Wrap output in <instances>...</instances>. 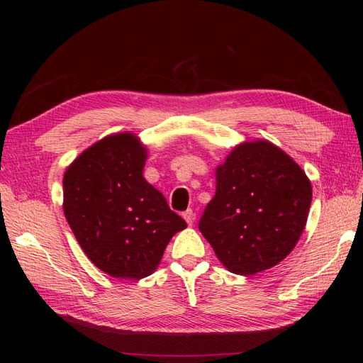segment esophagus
Here are the masks:
<instances>
[{
  "label": "esophagus",
  "instance_id": "esophagus-1",
  "mask_svg": "<svg viewBox=\"0 0 363 363\" xmlns=\"http://www.w3.org/2000/svg\"><path fill=\"white\" fill-rule=\"evenodd\" d=\"M183 218H184L186 223H188L189 225H192L194 221H195V213H194L192 208H188V211L183 212Z\"/></svg>",
  "mask_w": 363,
  "mask_h": 363
}]
</instances>
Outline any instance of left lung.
I'll return each mask as SVG.
<instances>
[{"label":"left lung","mask_w":363,"mask_h":363,"mask_svg":"<svg viewBox=\"0 0 363 363\" xmlns=\"http://www.w3.org/2000/svg\"><path fill=\"white\" fill-rule=\"evenodd\" d=\"M311 203V182L286 152L268 140L245 142L218 167L199 227L230 272L252 276L294 250Z\"/></svg>","instance_id":"left-lung-1"}]
</instances>
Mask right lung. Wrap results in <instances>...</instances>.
<instances>
[{
	"instance_id": "obj_1",
	"label": "right lung",
	"mask_w": 363,
	"mask_h": 363,
	"mask_svg": "<svg viewBox=\"0 0 363 363\" xmlns=\"http://www.w3.org/2000/svg\"><path fill=\"white\" fill-rule=\"evenodd\" d=\"M145 159L135 135H112L83 151L63 177V212L75 239L116 279L150 276L171 238L186 228L142 175Z\"/></svg>"
}]
</instances>
